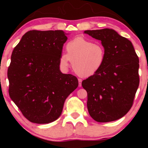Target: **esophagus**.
Instances as JSON below:
<instances>
[{"label": "esophagus", "mask_w": 148, "mask_h": 148, "mask_svg": "<svg viewBox=\"0 0 148 148\" xmlns=\"http://www.w3.org/2000/svg\"><path fill=\"white\" fill-rule=\"evenodd\" d=\"M78 81H79V87H81V82H82V79H78Z\"/></svg>", "instance_id": "obj_1"}]
</instances>
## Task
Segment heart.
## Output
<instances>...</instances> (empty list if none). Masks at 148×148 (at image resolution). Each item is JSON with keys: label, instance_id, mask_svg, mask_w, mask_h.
<instances>
[{"label": "heart", "instance_id": "heart-1", "mask_svg": "<svg viewBox=\"0 0 148 148\" xmlns=\"http://www.w3.org/2000/svg\"><path fill=\"white\" fill-rule=\"evenodd\" d=\"M66 52L59 58L60 67L66 70L72 61L74 72L83 77L96 74L106 60V49L102 44L82 37L69 41L66 45Z\"/></svg>", "mask_w": 148, "mask_h": 148}]
</instances>
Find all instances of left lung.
<instances>
[{
	"label": "left lung",
	"mask_w": 148,
	"mask_h": 148,
	"mask_svg": "<svg viewBox=\"0 0 148 148\" xmlns=\"http://www.w3.org/2000/svg\"><path fill=\"white\" fill-rule=\"evenodd\" d=\"M100 40L106 60L94 75L82 81L87 91V107L92 118L108 123L123 118L132 108L139 86V60L133 45L113 29L85 30Z\"/></svg>",
	"instance_id": "left-lung-1"
}]
</instances>
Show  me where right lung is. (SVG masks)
<instances>
[{"mask_svg": "<svg viewBox=\"0 0 148 148\" xmlns=\"http://www.w3.org/2000/svg\"><path fill=\"white\" fill-rule=\"evenodd\" d=\"M66 35L62 30H30L12 53L8 70L9 95L31 123L57 120L65 99L79 86L76 76L60 70L59 58Z\"/></svg>", "mask_w": 148, "mask_h": 148, "instance_id": "obj_1", "label": "right lung"}]
</instances>
